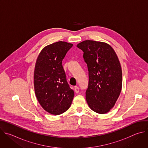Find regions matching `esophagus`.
<instances>
[{
  "label": "esophagus",
  "instance_id": "esophagus-1",
  "mask_svg": "<svg viewBox=\"0 0 148 148\" xmlns=\"http://www.w3.org/2000/svg\"><path fill=\"white\" fill-rule=\"evenodd\" d=\"M79 87H77V86H75V87H74V91H75V92L77 93V94H78V93L79 92Z\"/></svg>",
  "mask_w": 148,
  "mask_h": 148
}]
</instances>
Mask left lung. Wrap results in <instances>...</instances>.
<instances>
[{
    "label": "left lung",
    "instance_id": "obj_1",
    "mask_svg": "<svg viewBox=\"0 0 148 148\" xmlns=\"http://www.w3.org/2000/svg\"><path fill=\"white\" fill-rule=\"evenodd\" d=\"M77 47L84 52L88 70L87 103L93 111L106 114L114 107L122 89V69L117 55L103 42L85 40Z\"/></svg>",
    "mask_w": 148,
    "mask_h": 148
}]
</instances>
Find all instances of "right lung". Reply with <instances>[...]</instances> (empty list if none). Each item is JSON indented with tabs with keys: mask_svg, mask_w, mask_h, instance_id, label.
Wrapping results in <instances>:
<instances>
[{
	"mask_svg": "<svg viewBox=\"0 0 148 148\" xmlns=\"http://www.w3.org/2000/svg\"><path fill=\"white\" fill-rule=\"evenodd\" d=\"M73 46L66 41L56 42L42 49L36 60L35 94L42 108L53 115L68 110L74 96L62 65V60Z\"/></svg>",
	"mask_w": 148,
	"mask_h": 148,
	"instance_id": "obj_1",
	"label": "right lung"
}]
</instances>
